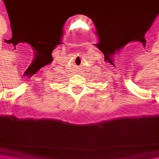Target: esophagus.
Masks as SVG:
<instances>
[{
  "label": "esophagus",
  "instance_id": "1",
  "mask_svg": "<svg viewBox=\"0 0 159 159\" xmlns=\"http://www.w3.org/2000/svg\"><path fill=\"white\" fill-rule=\"evenodd\" d=\"M77 69H78V68H77Z\"/></svg>",
  "mask_w": 159,
  "mask_h": 159
}]
</instances>
